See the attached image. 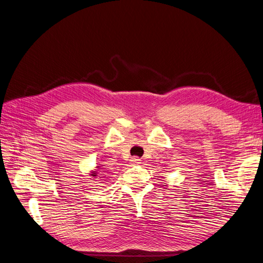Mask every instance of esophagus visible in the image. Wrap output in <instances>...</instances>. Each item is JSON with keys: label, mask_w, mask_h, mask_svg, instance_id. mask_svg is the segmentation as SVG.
Returning a JSON list of instances; mask_svg holds the SVG:
<instances>
[{"label": "esophagus", "mask_w": 263, "mask_h": 263, "mask_svg": "<svg viewBox=\"0 0 263 263\" xmlns=\"http://www.w3.org/2000/svg\"><path fill=\"white\" fill-rule=\"evenodd\" d=\"M131 163L132 164H139V163H141V159L139 157H133L131 159Z\"/></svg>", "instance_id": "34e87169"}]
</instances>
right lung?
I'll use <instances>...</instances> for the list:
<instances>
[{"mask_svg":"<svg viewBox=\"0 0 263 263\" xmlns=\"http://www.w3.org/2000/svg\"><path fill=\"white\" fill-rule=\"evenodd\" d=\"M91 176H92V177H96V173H95V172H92Z\"/></svg>","mask_w":263,"mask_h":263,"instance_id":"obj_1","label":"right lung"}]
</instances>
